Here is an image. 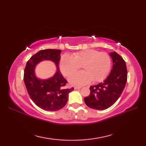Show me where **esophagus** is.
Returning <instances> with one entry per match:
<instances>
[{
    "mask_svg": "<svg viewBox=\"0 0 146 146\" xmlns=\"http://www.w3.org/2000/svg\"><path fill=\"white\" fill-rule=\"evenodd\" d=\"M82 88L81 86H75V90H78V89H80Z\"/></svg>",
    "mask_w": 146,
    "mask_h": 146,
    "instance_id": "34e87169",
    "label": "esophagus"
}]
</instances>
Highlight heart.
Here are the masks:
<instances>
[{
    "label": "heart",
    "mask_w": 146,
    "mask_h": 146,
    "mask_svg": "<svg viewBox=\"0 0 146 146\" xmlns=\"http://www.w3.org/2000/svg\"><path fill=\"white\" fill-rule=\"evenodd\" d=\"M111 58L107 52L95 49L65 54L60 59V68L64 76H69L81 66L84 71L70 76L69 82L74 85H83L91 82H101L106 78L111 68Z\"/></svg>",
    "instance_id": "b5f03b06"
}]
</instances>
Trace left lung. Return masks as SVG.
Instances as JSON below:
<instances>
[{
  "mask_svg": "<svg viewBox=\"0 0 146 146\" xmlns=\"http://www.w3.org/2000/svg\"><path fill=\"white\" fill-rule=\"evenodd\" d=\"M113 66L104 82L90 87V94L84 101L90 108L105 110L110 107L119 99L127 80V71L123 59L116 52H110Z\"/></svg>",
  "mask_w": 146,
  "mask_h": 146,
  "instance_id": "obj_1",
  "label": "left lung"
}]
</instances>
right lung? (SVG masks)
Returning a JSON list of instances; mask_svg holds the SVG:
<instances>
[{"mask_svg": "<svg viewBox=\"0 0 146 146\" xmlns=\"http://www.w3.org/2000/svg\"><path fill=\"white\" fill-rule=\"evenodd\" d=\"M60 49H48L34 54L26 63L24 82L30 98L37 106L46 111H57L66 105L68 94L74 88H66L68 83L59 69ZM51 60L57 66V72L51 78L42 80L36 77V65L42 60Z\"/></svg>", "mask_w": 146, "mask_h": 146, "instance_id": "add662e5", "label": "right lung"}]
</instances>
